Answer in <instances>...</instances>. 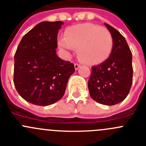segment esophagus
Here are the masks:
<instances>
[{"mask_svg": "<svg viewBox=\"0 0 146 146\" xmlns=\"http://www.w3.org/2000/svg\"><path fill=\"white\" fill-rule=\"evenodd\" d=\"M80 64H74V68H75L76 70H77V69L80 68Z\"/></svg>", "mask_w": 146, "mask_h": 146, "instance_id": "1", "label": "esophagus"}]
</instances>
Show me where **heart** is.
I'll return each mask as SVG.
<instances>
[{
  "label": "heart",
  "mask_w": 146,
  "mask_h": 146,
  "mask_svg": "<svg viewBox=\"0 0 146 146\" xmlns=\"http://www.w3.org/2000/svg\"><path fill=\"white\" fill-rule=\"evenodd\" d=\"M62 49L72 51L77 48L82 62L87 65H98L109 58L112 48V37L105 28L85 23L69 27L64 37L58 41Z\"/></svg>",
  "instance_id": "heart-1"
}]
</instances>
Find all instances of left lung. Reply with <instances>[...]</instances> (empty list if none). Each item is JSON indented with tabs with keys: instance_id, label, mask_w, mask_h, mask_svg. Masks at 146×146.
<instances>
[{
	"instance_id": "obj_1",
	"label": "left lung",
	"mask_w": 146,
	"mask_h": 146,
	"mask_svg": "<svg viewBox=\"0 0 146 146\" xmlns=\"http://www.w3.org/2000/svg\"><path fill=\"white\" fill-rule=\"evenodd\" d=\"M112 37V49L103 63L92 67L88 81L91 98L105 105L124 100L133 83L132 53L125 38L115 28L105 23Z\"/></svg>"
}]
</instances>
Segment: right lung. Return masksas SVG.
Returning <instances> with one entry per match:
<instances>
[{
    "label": "right lung",
    "instance_id": "right-lung-1",
    "mask_svg": "<svg viewBox=\"0 0 146 146\" xmlns=\"http://www.w3.org/2000/svg\"><path fill=\"white\" fill-rule=\"evenodd\" d=\"M62 21H43L23 36L14 56L13 82L27 102L52 105L64 95L74 66L58 57L57 34Z\"/></svg>",
    "mask_w": 146,
    "mask_h": 146
}]
</instances>
